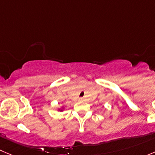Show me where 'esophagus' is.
I'll list each match as a JSON object with an SVG mask.
<instances>
[{"label": "esophagus", "mask_w": 155, "mask_h": 155, "mask_svg": "<svg viewBox=\"0 0 155 155\" xmlns=\"http://www.w3.org/2000/svg\"><path fill=\"white\" fill-rule=\"evenodd\" d=\"M81 101H82V100H81Z\"/></svg>", "instance_id": "obj_1"}]
</instances>
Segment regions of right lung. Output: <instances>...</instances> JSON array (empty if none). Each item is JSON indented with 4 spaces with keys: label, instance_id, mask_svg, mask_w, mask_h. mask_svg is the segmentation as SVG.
Masks as SVG:
<instances>
[{
    "label": "right lung",
    "instance_id": "1",
    "mask_svg": "<svg viewBox=\"0 0 155 155\" xmlns=\"http://www.w3.org/2000/svg\"><path fill=\"white\" fill-rule=\"evenodd\" d=\"M64 110V107H61L60 108H58V111L59 112H63Z\"/></svg>",
    "mask_w": 155,
    "mask_h": 155
}]
</instances>
